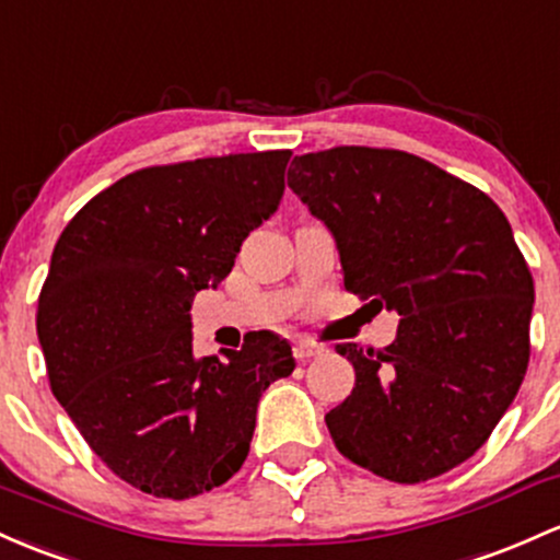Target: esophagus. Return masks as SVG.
<instances>
[{"label": "esophagus", "mask_w": 560, "mask_h": 560, "mask_svg": "<svg viewBox=\"0 0 560 560\" xmlns=\"http://www.w3.org/2000/svg\"><path fill=\"white\" fill-rule=\"evenodd\" d=\"M324 346H318V342H311V340H298L294 342V359L298 361H311V359H318V355H324Z\"/></svg>", "instance_id": "1"}]
</instances>
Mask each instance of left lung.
I'll return each mask as SVG.
<instances>
[{"label": "left lung", "instance_id": "1", "mask_svg": "<svg viewBox=\"0 0 560 560\" xmlns=\"http://www.w3.org/2000/svg\"><path fill=\"white\" fill-rule=\"evenodd\" d=\"M290 188L335 236L346 290L396 311L385 350L337 346L355 388L324 420L342 457L420 483L472 457L529 366L534 281L483 190L407 151L292 159Z\"/></svg>", "mask_w": 560, "mask_h": 560}]
</instances>
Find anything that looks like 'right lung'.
<instances>
[{
    "label": "right lung",
    "instance_id": "obj_1",
    "mask_svg": "<svg viewBox=\"0 0 560 560\" xmlns=\"http://www.w3.org/2000/svg\"><path fill=\"white\" fill-rule=\"evenodd\" d=\"M290 156L138 170L90 199L55 244L36 311L52 393L90 450L145 494L188 500L229 481L262 390L294 370L290 342L266 329L199 359L188 313L276 212Z\"/></svg>",
    "mask_w": 560,
    "mask_h": 560
}]
</instances>
